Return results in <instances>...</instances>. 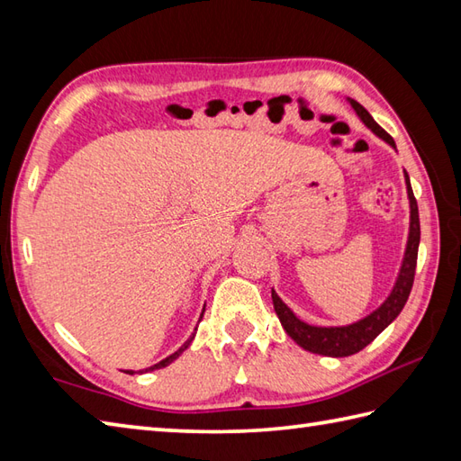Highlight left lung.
<instances>
[{
    "instance_id": "1",
    "label": "left lung",
    "mask_w": 461,
    "mask_h": 461,
    "mask_svg": "<svg viewBox=\"0 0 461 461\" xmlns=\"http://www.w3.org/2000/svg\"><path fill=\"white\" fill-rule=\"evenodd\" d=\"M347 101L352 106V111L357 113L358 119L365 122L366 129H370L380 140H384L388 146H393V149L396 150L393 136L380 129L376 121L372 119L365 106L352 99H347ZM404 182H406L408 203H410V228H408L404 258H402V263H400V271L396 276L393 291L388 293V297L382 301L375 311L368 312L366 317L350 322V325L317 327V325H309V322L301 321L295 312H293L285 305V303L281 301L277 293L271 289L273 307H276V312L281 321V327L287 330V335L295 340L301 348L315 352V355H322V357H335V358L350 357V355H355V352L365 348L366 345H370V342L375 340L380 332L384 330L390 322H393L400 315V311L404 309L410 291H412L416 259H418V246H420L418 203H416L412 185H410V178H408L406 170H404Z\"/></svg>"
}]
</instances>
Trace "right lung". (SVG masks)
<instances>
[{
    "instance_id": "1",
    "label": "right lung",
    "mask_w": 461,
    "mask_h": 461,
    "mask_svg": "<svg viewBox=\"0 0 461 461\" xmlns=\"http://www.w3.org/2000/svg\"><path fill=\"white\" fill-rule=\"evenodd\" d=\"M203 311H205V305H203ZM203 311H202V315H200V321H202V317H203ZM195 330H198V329H195ZM195 330L192 332V337L188 339V340H185L184 342V345L178 348V350H176L174 352V355H170V357H166V358H162L160 362H156V365H152V366H149V368H142V370H139V375H144V372H150V370H158V368H164V366H168L170 365V362H174L176 358H178L180 355H182V352L185 350V348H188L190 345H192V340H194V337H195ZM126 372H129V375H134V370H126Z\"/></svg>"
}]
</instances>
